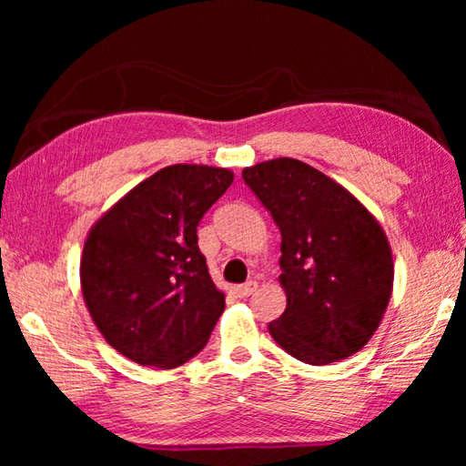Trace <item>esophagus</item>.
<instances>
[{
  "instance_id": "obj_1",
  "label": "esophagus",
  "mask_w": 466,
  "mask_h": 466,
  "mask_svg": "<svg viewBox=\"0 0 466 466\" xmlns=\"http://www.w3.org/2000/svg\"><path fill=\"white\" fill-rule=\"evenodd\" d=\"M257 288H258L257 281H247V283H242V286H236L234 294L238 298H247L252 294V291H257Z\"/></svg>"
}]
</instances>
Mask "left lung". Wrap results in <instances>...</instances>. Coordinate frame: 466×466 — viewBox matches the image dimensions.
I'll list each match as a JSON object with an SVG mask.
<instances>
[{"label": "left lung", "instance_id": "1", "mask_svg": "<svg viewBox=\"0 0 466 466\" xmlns=\"http://www.w3.org/2000/svg\"><path fill=\"white\" fill-rule=\"evenodd\" d=\"M281 232L279 283L288 304L269 333L310 366L360 351L389 306V238L366 205L320 170L275 157L242 170Z\"/></svg>", "mask_w": 466, "mask_h": 466}]
</instances>
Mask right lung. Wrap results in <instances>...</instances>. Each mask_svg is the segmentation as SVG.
Returning <instances> with one entry per match:
<instances>
[{
  "mask_svg": "<svg viewBox=\"0 0 466 466\" xmlns=\"http://www.w3.org/2000/svg\"><path fill=\"white\" fill-rule=\"evenodd\" d=\"M234 172L172 164L121 197L84 242L80 283L100 335L141 366L172 370L199 353L226 309L197 226Z\"/></svg>",
  "mask_w": 466,
  "mask_h": 466,
  "instance_id": "add662e5",
  "label": "right lung"
}]
</instances>
